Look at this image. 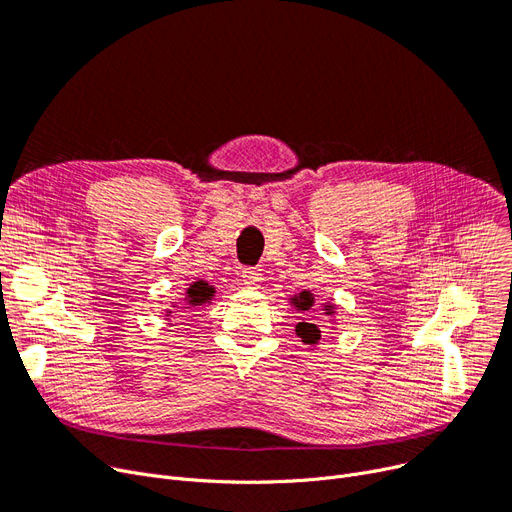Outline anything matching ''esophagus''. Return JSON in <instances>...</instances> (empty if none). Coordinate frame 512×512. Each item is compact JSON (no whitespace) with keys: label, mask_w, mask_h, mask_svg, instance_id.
<instances>
[{"label":"esophagus","mask_w":512,"mask_h":512,"mask_svg":"<svg viewBox=\"0 0 512 512\" xmlns=\"http://www.w3.org/2000/svg\"><path fill=\"white\" fill-rule=\"evenodd\" d=\"M241 279H243V283H246V285L256 287L262 281V273H260L258 266H246V269L241 271Z\"/></svg>","instance_id":"obj_1"}]
</instances>
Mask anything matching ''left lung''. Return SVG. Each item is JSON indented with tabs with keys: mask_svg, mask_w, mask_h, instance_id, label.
I'll return each instance as SVG.
<instances>
[{
	"mask_svg": "<svg viewBox=\"0 0 512 512\" xmlns=\"http://www.w3.org/2000/svg\"><path fill=\"white\" fill-rule=\"evenodd\" d=\"M296 304H300L298 308H302V310H310L312 296L308 294V291H304V294H300V300H296ZM327 310H331V308H327ZM327 314H333V312H327ZM296 333L302 337V342L308 344V346L316 344L321 339V329H319V325H314V323H298Z\"/></svg>",
	"mask_w": 512,
	"mask_h": 512,
	"instance_id": "left-lung-1",
	"label": "left lung"
}]
</instances>
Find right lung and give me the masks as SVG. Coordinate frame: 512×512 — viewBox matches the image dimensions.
I'll list each match as a JSON object with an SVG mask.
<instances>
[{
	"label": "right lung",
	"instance_id": "obj_1",
	"mask_svg": "<svg viewBox=\"0 0 512 512\" xmlns=\"http://www.w3.org/2000/svg\"><path fill=\"white\" fill-rule=\"evenodd\" d=\"M212 294H214V289H212L208 283L198 281V283L189 285V289H187V298H185V300H187L189 304H193V306H200V304L208 302V300L212 298Z\"/></svg>",
	"mask_w": 512,
	"mask_h": 512
}]
</instances>
